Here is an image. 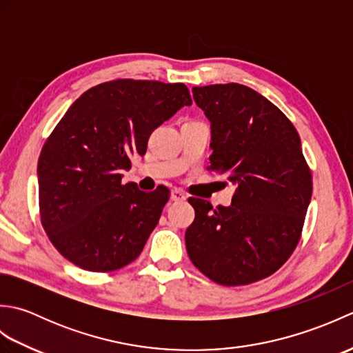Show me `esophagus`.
<instances>
[{"instance_id":"obj_1","label":"esophagus","mask_w":353,"mask_h":353,"mask_svg":"<svg viewBox=\"0 0 353 353\" xmlns=\"http://www.w3.org/2000/svg\"><path fill=\"white\" fill-rule=\"evenodd\" d=\"M171 200L172 201H185L186 196L182 190H172L171 191Z\"/></svg>"}]
</instances>
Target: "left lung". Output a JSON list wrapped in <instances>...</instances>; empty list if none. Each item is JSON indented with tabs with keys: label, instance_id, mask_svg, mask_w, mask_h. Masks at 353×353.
I'll return each instance as SVG.
<instances>
[{
	"label": "left lung",
	"instance_id": "obj_1",
	"mask_svg": "<svg viewBox=\"0 0 353 353\" xmlns=\"http://www.w3.org/2000/svg\"><path fill=\"white\" fill-rule=\"evenodd\" d=\"M211 121V165L235 185L230 206L191 197L196 219L186 229L190 259L224 287L258 282L277 272L302 236L312 174L301 137L272 101L238 83L192 88Z\"/></svg>",
	"mask_w": 353,
	"mask_h": 353
}]
</instances>
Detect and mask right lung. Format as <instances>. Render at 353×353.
Wrapping results in <instances>:
<instances>
[{"label":"right lung","instance_id":"1","mask_svg":"<svg viewBox=\"0 0 353 353\" xmlns=\"http://www.w3.org/2000/svg\"><path fill=\"white\" fill-rule=\"evenodd\" d=\"M192 104L183 83L117 79L71 104L37 162L43 230L63 258L88 272H114L137 259L170 199L123 183L150 134Z\"/></svg>","mask_w":353,"mask_h":353}]
</instances>
